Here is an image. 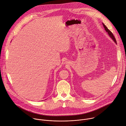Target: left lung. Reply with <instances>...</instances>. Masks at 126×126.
Wrapping results in <instances>:
<instances>
[{
	"instance_id": "left-lung-1",
	"label": "left lung",
	"mask_w": 126,
	"mask_h": 126,
	"mask_svg": "<svg viewBox=\"0 0 126 126\" xmlns=\"http://www.w3.org/2000/svg\"><path fill=\"white\" fill-rule=\"evenodd\" d=\"M103 26H104V27L105 30H106V31L107 32V33L108 34V35H109V36L113 39V40L115 42V43L116 44H117V42H116V39H115V37L114 36V35H113V33L110 31V30H109L108 29V28L106 26V25H105L103 23Z\"/></svg>"
}]
</instances>
